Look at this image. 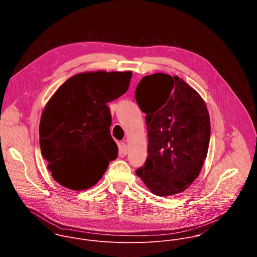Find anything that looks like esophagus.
I'll list each match as a JSON object with an SVG mask.
<instances>
[{
	"label": "esophagus",
	"mask_w": 257,
	"mask_h": 257,
	"mask_svg": "<svg viewBox=\"0 0 257 257\" xmlns=\"http://www.w3.org/2000/svg\"><path fill=\"white\" fill-rule=\"evenodd\" d=\"M119 153L122 156H126L128 153V148H127V144L125 142H122L119 146Z\"/></svg>",
	"instance_id": "obj_1"
}]
</instances>
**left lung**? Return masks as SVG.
I'll return each instance as SVG.
<instances>
[{
  "instance_id": "1",
  "label": "left lung",
  "mask_w": 257,
  "mask_h": 257,
  "mask_svg": "<svg viewBox=\"0 0 257 257\" xmlns=\"http://www.w3.org/2000/svg\"><path fill=\"white\" fill-rule=\"evenodd\" d=\"M135 99L146 114L149 135V155L136 175L158 196L184 191L207 155L210 122L205 102L182 78L164 73L144 76Z\"/></svg>"
}]
</instances>
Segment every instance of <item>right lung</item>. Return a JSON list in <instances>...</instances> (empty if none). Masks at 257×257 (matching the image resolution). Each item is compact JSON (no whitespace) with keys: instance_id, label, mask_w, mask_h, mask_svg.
<instances>
[{"instance_id":"1","label":"right lung","mask_w":257,"mask_h":257,"mask_svg":"<svg viewBox=\"0 0 257 257\" xmlns=\"http://www.w3.org/2000/svg\"><path fill=\"white\" fill-rule=\"evenodd\" d=\"M132 73L85 72L63 83L48 101L40 123V145L53 178L84 190L102 177L118 156L107 102L124 94Z\"/></svg>"}]
</instances>
